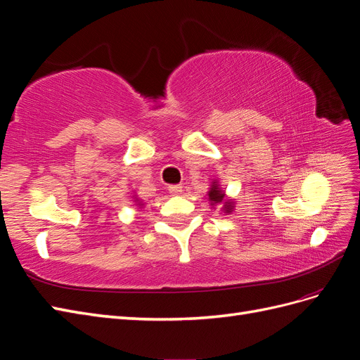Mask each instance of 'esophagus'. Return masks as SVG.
<instances>
[{
  "instance_id": "obj_1",
  "label": "esophagus",
  "mask_w": 360,
  "mask_h": 360,
  "mask_svg": "<svg viewBox=\"0 0 360 360\" xmlns=\"http://www.w3.org/2000/svg\"><path fill=\"white\" fill-rule=\"evenodd\" d=\"M168 191L171 195H179L183 192V188L180 186V184H171V186H168Z\"/></svg>"
}]
</instances>
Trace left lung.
<instances>
[{
  "label": "left lung",
  "instance_id": "8db88e82",
  "mask_svg": "<svg viewBox=\"0 0 360 360\" xmlns=\"http://www.w3.org/2000/svg\"><path fill=\"white\" fill-rule=\"evenodd\" d=\"M207 197H209V202H210L212 207L221 204V210L224 213H228V214L233 213V210H234V201L225 197V192L221 188V184H219V181H217V180L212 181V186H210L209 192H207Z\"/></svg>",
  "mask_w": 360,
  "mask_h": 360
}]
</instances>
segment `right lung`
I'll return each mask as SVG.
<instances>
[{
    "label": "right lung",
    "instance_id": "obj_1",
    "mask_svg": "<svg viewBox=\"0 0 360 360\" xmlns=\"http://www.w3.org/2000/svg\"><path fill=\"white\" fill-rule=\"evenodd\" d=\"M134 201L136 202V205L139 207V209H143V207H144V202L143 201H141L138 197H136V195H134Z\"/></svg>",
    "mask_w": 360,
    "mask_h": 360
}]
</instances>
